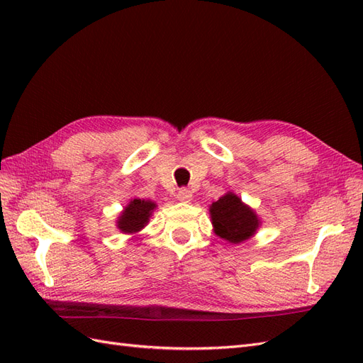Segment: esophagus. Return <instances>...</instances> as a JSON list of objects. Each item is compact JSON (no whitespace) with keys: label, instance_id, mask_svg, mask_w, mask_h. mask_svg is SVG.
Masks as SVG:
<instances>
[{"label":"esophagus","instance_id":"34e87169","mask_svg":"<svg viewBox=\"0 0 363 363\" xmlns=\"http://www.w3.org/2000/svg\"><path fill=\"white\" fill-rule=\"evenodd\" d=\"M177 199H179V201H182V203H191V201H192V192H191L189 189L182 188V189H179Z\"/></svg>","mask_w":363,"mask_h":363}]
</instances>
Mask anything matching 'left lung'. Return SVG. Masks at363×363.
<instances>
[{"label": "left lung", "instance_id": "obj_1", "mask_svg": "<svg viewBox=\"0 0 363 363\" xmlns=\"http://www.w3.org/2000/svg\"><path fill=\"white\" fill-rule=\"evenodd\" d=\"M208 213L215 235L230 244L248 240L262 224L257 213L230 191L208 206Z\"/></svg>", "mask_w": 363, "mask_h": 363}]
</instances>
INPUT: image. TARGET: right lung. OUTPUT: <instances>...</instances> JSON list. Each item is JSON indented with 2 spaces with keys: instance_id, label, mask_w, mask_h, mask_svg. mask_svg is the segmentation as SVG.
I'll use <instances>...</instances> for the list:
<instances>
[{
  "instance_id": "obj_1",
  "label": "right lung",
  "mask_w": 363,
  "mask_h": 363,
  "mask_svg": "<svg viewBox=\"0 0 363 363\" xmlns=\"http://www.w3.org/2000/svg\"><path fill=\"white\" fill-rule=\"evenodd\" d=\"M157 204L151 200L133 199L124 207L116 219V227L124 235H136L148 223Z\"/></svg>"
}]
</instances>
